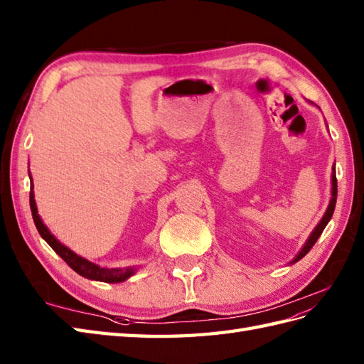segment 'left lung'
Masks as SVG:
<instances>
[{"mask_svg": "<svg viewBox=\"0 0 364 364\" xmlns=\"http://www.w3.org/2000/svg\"><path fill=\"white\" fill-rule=\"evenodd\" d=\"M336 193H338V188H336V176H335V168H333V173H332V198H331V203H329V207H327V210H326V213H324L323 219L320 220V223H318V225L315 227V230H314V232H312V235L309 236V239H307V241H306V244H304L303 249L299 250V253L295 256L294 261H291V262H298L301 258H304V256H306V255L310 252V249H312V247H314V244L318 241V237L321 236V233H323V230L326 228V225L329 224V220L332 219L333 210H335V203H336Z\"/></svg>", "mask_w": 364, "mask_h": 364, "instance_id": "left-lung-1", "label": "left lung"}]
</instances>
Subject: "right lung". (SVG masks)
Listing matches in <instances>:
<instances>
[{
	"instance_id": "right-lung-1",
	"label": "right lung",
	"mask_w": 364,
	"mask_h": 364,
	"mask_svg": "<svg viewBox=\"0 0 364 364\" xmlns=\"http://www.w3.org/2000/svg\"><path fill=\"white\" fill-rule=\"evenodd\" d=\"M31 211H32V218L35 227H37L38 233L41 235V237L46 241L52 250H54L61 259H63L70 269L74 272H77L82 277L87 278V279H94V281H102V282H122L128 279L129 277L136 273L134 267H125V269H106V267H100L91 261H87L82 256H78L77 253H74L70 249H68L66 245L61 244L58 239H55V236L49 232V228L43 224L41 218L38 216V210H37V203H35V198H33V191H31Z\"/></svg>"
}]
</instances>
